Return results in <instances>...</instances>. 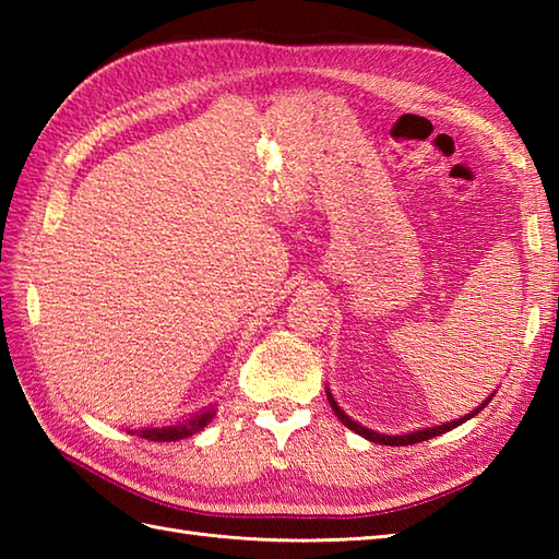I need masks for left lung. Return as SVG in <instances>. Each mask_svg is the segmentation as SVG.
<instances>
[{
  "label": "left lung",
  "mask_w": 559,
  "mask_h": 559,
  "mask_svg": "<svg viewBox=\"0 0 559 559\" xmlns=\"http://www.w3.org/2000/svg\"><path fill=\"white\" fill-rule=\"evenodd\" d=\"M326 396H329L331 408H334V413L338 415V420H341L343 425H346L348 430H353V432L362 435L365 439H370V442H377V444H386V447H406V444H418V442H425V439H432V437H437V435H444V432H449V430H454V427H459L461 423L471 420L473 415H476L478 411H483V408L488 406V403H490V399H488V401L483 403V406H480L478 411H473V413H468V415H463V418H459V420H454V423H444V425H439V427H427V430H418V432H411V435H382V432L367 430V427H362L360 423L350 420L348 415L338 408V403L334 401V396L329 394V391H326Z\"/></svg>",
  "instance_id": "8db88e82"
}]
</instances>
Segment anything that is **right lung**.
<instances>
[{
    "instance_id": "add662e5",
    "label": "right lung",
    "mask_w": 559,
    "mask_h": 559,
    "mask_svg": "<svg viewBox=\"0 0 559 559\" xmlns=\"http://www.w3.org/2000/svg\"><path fill=\"white\" fill-rule=\"evenodd\" d=\"M213 418V411H204L199 415H192L187 423L173 425V427H151V430H141V437L153 439V442H175V439H185L199 430H204V425ZM134 435V432H132Z\"/></svg>"
}]
</instances>
